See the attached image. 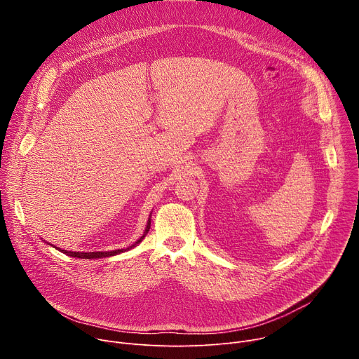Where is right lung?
Masks as SVG:
<instances>
[{
    "instance_id": "obj_1",
    "label": "right lung",
    "mask_w": 359,
    "mask_h": 359,
    "mask_svg": "<svg viewBox=\"0 0 359 359\" xmlns=\"http://www.w3.org/2000/svg\"><path fill=\"white\" fill-rule=\"evenodd\" d=\"M149 229H150V219H149V223H147V227H146L144 234H143L133 245H130V247H128V248H121V250H114V251H92V252H90V251H89V252H76V251H67V250H61V251H62L64 254H67V255H71V257H78V259H102V257H109V255L121 254V252H123V251H126V250L135 247L136 244H139V243L146 237Z\"/></svg>"
}]
</instances>
